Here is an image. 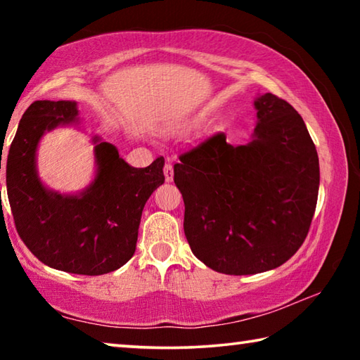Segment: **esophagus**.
I'll return each instance as SVG.
<instances>
[{
  "instance_id": "obj_1",
  "label": "esophagus",
  "mask_w": 360,
  "mask_h": 360,
  "mask_svg": "<svg viewBox=\"0 0 360 360\" xmlns=\"http://www.w3.org/2000/svg\"><path fill=\"white\" fill-rule=\"evenodd\" d=\"M163 174H165V179L168 181V182H172L173 181V176H174V173H173V165L169 162H167L165 165H163Z\"/></svg>"
}]
</instances>
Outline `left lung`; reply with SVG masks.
I'll return each mask as SVG.
<instances>
[{
    "instance_id": "1",
    "label": "left lung",
    "mask_w": 360,
    "mask_h": 360,
    "mask_svg": "<svg viewBox=\"0 0 360 360\" xmlns=\"http://www.w3.org/2000/svg\"><path fill=\"white\" fill-rule=\"evenodd\" d=\"M254 105L251 143L231 146L214 133L174 163L188 246L225 275L288 262L307 238L318 203L319 158L302 115L273 94Z\"/></svg>"
}]
</instances>
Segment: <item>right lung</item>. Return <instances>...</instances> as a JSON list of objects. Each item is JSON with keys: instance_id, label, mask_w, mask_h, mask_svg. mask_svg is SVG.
I'll use <instances>...</instances> for the list:
<instances>
[{"instance_id": "1", "label": "right lung", "mask_w": 360, "mask_h": 360, "mask_svg": "<svg viewBox=\"0 0 360 360\" xmlns=\"http://www.w3.org/2000/svg\"><path fill=\"white\" fill-rule=\"evenodd\" d=\"M72 101H34L22 115L6 162V186L20 240L57 270L96 276L135 254L138 227L150 193L163 184V157L133 168L109 143L96 144L98 173L77 197L46 191L36 176V146L46 130L76 120ZM1 169V162H0Z\"/></svg>"}]
</instances>
